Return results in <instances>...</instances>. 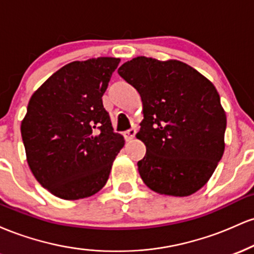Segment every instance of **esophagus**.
Returning a JSON list of instances; mask_svg holds the SVG:
<instances>
[{
  "instance_id": "esophagus-1",
  "label": "esophagus",
  "mask_w": 254,
  "mask_h": 254,
  "mask_svg": "<svg viewBox=\"0 0 254 254\" xmlns=\"http://www.w3.org/2000/svg\"><path fill=\"white\" fill-rule=\"evenodd\" d=\"M135 135H136V130L135 129H130V130L125 131V132H124V137H125V139H127V141H131V139L135 137Z\"/></svg>"
}]
</instances>
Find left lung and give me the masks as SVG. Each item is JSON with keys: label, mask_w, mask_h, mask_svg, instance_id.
Returning <instances> with one entry per match:
<instances>
[{"label": "left lung", "mask_w": 254, "mask_h": 254, "mask_svg": "<svg viewBox=\"0 0 254 254\" xmlns=\"http://www.w3.org/2000/svg\"><path fill=\"white\" fill-rule=\"evenodd\" d=\"M118 74L135 87L143 105L136 135L147 148L137 162L143 183L167 196L197 192L224 151L227 117L214 84L177 60L139 56L125 62Z\"/></svg>", "instance_id": "1"}]
</instances>
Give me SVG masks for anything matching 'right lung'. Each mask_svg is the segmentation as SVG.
<instances>
[{"mask_svg": "<svg viewBox=\"0 0 254 254\" xmlns=\"http://www.w3.org/2000/svg\"><path fill=\"white\" fill-rule=\"evenodd\" d=\"M119 62L113 57L75 61L30 99L21 122L26 157L38 183L54 196L90 197L109 179L124 137L113 132L101 98Z\"/></svg>", "mask_w": 254, "mask_h": 254, "instance_id": "right-lung-1", "label": "right lung"}]
</instances>
